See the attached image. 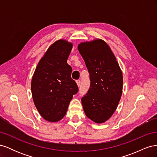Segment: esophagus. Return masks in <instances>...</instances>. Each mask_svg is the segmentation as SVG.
Here are the masks:
<instances>
[{
  "label": "esophagus",
  "mask_w": 157,
  "mask_h": 157,
  "mask_svg": "<svg viewBox=\"0 0 157 157\" xmlns=\"http://www.w3.org/2000/svg\"><path fill=\"white\" fill-rule=\"evenodd\" d=\"M76 82H77V86L79 87V86H80V80H76Z\"/></svg>",
  "instance_id": "1"
}]
</instances>
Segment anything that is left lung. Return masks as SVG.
Returning a JSON list of instances; mask_svg holds the SVG:
<instances>
[{"instance_id":"1","label":"left lung","mask_w":157,"mask_h":157,"mask_svg":"<svg viewBox=\"0 0 157 157\" xmlns=\"http://www.w3.org/2000/svg\"><path fill=\"white\" fill-rule=\"evenodd\" d=\"M78 50L91 81L88 93L81 99L84 111L90 119L101 124L111 118L119 103L123 87L122 71L111 48L102 39L82 42Z\"/></svg>"}]
</instances>
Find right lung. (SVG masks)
<instances>
[{
    "label": "right lung",
    "instance_id": "obj_1",
    "mask_svg": "<svg viewBox=\"0 0 157 157\" xmlns=\"http://www.w3.org/2000/svg\"><path fill=\"white\" fill-rule=\"evenodd\" d=\"M72 42L59 39L51 44L38 63L31 88L35 105L41 117L56 122L65 115L78 86L71 78L72 68L67 61Z\"/></svg>",
    "mask_w": 157,
    "mask_h": 157
}]
</instances>
